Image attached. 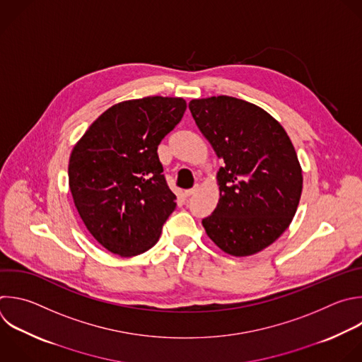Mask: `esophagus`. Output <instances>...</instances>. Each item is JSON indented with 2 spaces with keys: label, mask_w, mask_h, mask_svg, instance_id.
Masks as SVG:
<instances>
[{
  "label": "esophagus",
  "mask_w": 362,
  "mask_h": 362,
  "mask_svg": "<svg viewBox=\"0 0 362 362\" xmlns=\"http://www.w3.org/2000/svg\"><path fill=\"white\" fill-rule=\"evenodd\" d=\"M197 190H199V186H194V187H192V189L186 190V192H185V194H186V196H192V194H194Z\"/></svg>",
  "instance_id": "obj_1"
}]
</instances>
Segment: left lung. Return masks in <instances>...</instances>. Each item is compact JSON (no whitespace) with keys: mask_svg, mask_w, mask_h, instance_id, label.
Wrapping results in <instances>:
<instances>
[{"mask_svg":"<svg viewBox=\"0 0 362 362\" xmlns=\"http://www.w3.org/2000/svg\"><path fill=\"white\" fill-rule=\"evenodd\" d=\"M189 109L224 166L218 203L202 220L224 253L256 255L288 228L303 192V169L279 120L260 106L233 96L192 99Z\"/></svg>","mask_w":362,"mask_h":362,"instance_id":"left-lung-1","label":"left lung"}]
</instances>
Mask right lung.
I'll use <instances>...</instances> for the list:
<instances>
[{
    "label": "right lung",
    "instance_id": "1",
    "mask_svg": "<svg viewBox=\"0 0 362 362\" xmlns=\"http://www.w3.org/2000/svg\"><path fill=\"white\" fill-rule=\"evenodd\" d=\"M185 110L183 98L119 102L75 144L68 165L69 190L88 231L107 252L134 257L158 243L176 207L158 146Z\"/></svg>",
    "mask_w": 362,
    "mask_h": 362
}]
</instances>
